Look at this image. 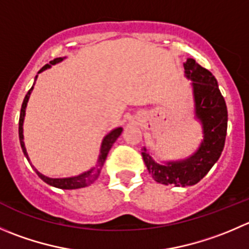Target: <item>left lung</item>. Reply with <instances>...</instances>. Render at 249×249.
<instances>
[{
  "label": "left lung",
  "mask_w": 249,
  "mask_h": 249,
  "mask_svg": "<svg viewBox=\"0 0 249 249\" xmlns=\"http://www.w3.org/2000/svg\"><path fill=\"white\" fill-rule=\"evenodd\" d=\"M183 68L186 76L194 81L196 115L203 125L204 140L189 159L165 165L156 163L142 147V158L149 174L163 185L192 186L201 181L220 157L228 131V108L213 74L192 58L186 60Z\"/></svg>",
  "instance_id": "1"
}]
</instances>
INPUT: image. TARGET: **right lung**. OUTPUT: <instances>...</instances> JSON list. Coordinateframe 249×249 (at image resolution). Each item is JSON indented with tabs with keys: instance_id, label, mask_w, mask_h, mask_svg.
<instances>
[{
	"instance_id": "obj_1",
	"label": "right lung",
	"mask_w": 249,
	"mask_h": 249,
	"mask_svg": "<svg viewBox=\"0 0 249 249\" xmlns=\"http://www.w3.org/2000/svg\"><path fill=\"white\" fill-rule=\"evenodd\" d=\"M60 60H63V58H55V59L51 60L50 64H46V66H43L42 68L38 71V73L43 71L45 69L50 68L51 64L58 63V62H60ZM36 78H37V75H36ZM33 88L28 91L25 98H24L23 105H21V109H20V117H19V141H20V146H21V149H23V152H24V156L26 157V159H28V160H29V157H28V153H26V149H25V147H24V142H23V122H24V115H25L26 103H28L29 96H30ZM122 131H123L122 127H118V129H114L112 132H109V134L105 137V140H103V142H102V147H101V154H100V158H98L97 166L92 168L91 170L86 171V173L81 174V175L74 176V178H47V176H45V175H42V174L38 173V171L36 170L34 166L33 168L35 169L36 174H37L38 178H40L41 180H43L46 183L53 186V187H57V189L75 190V189H81V187H86V186L91 185V183H92L93 181H96V178H98V175H100V173H101V169H102L103 164H105L106 158H107L108 152H109L110 147L113 146V143L115 142V140L119 137V135L122 134Z\"/></svg>"
}]
</instances>
